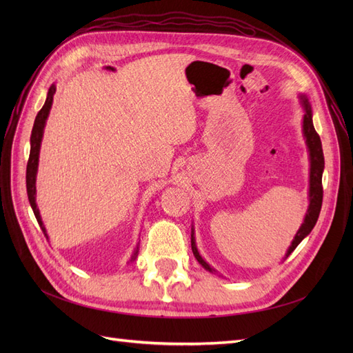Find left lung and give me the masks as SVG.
Masks as SVG:
<instances>
[{"label": "left lung", "mask_w": 353, "mask_h": 353, "mask_svg": "<svg viewBox=\"0 0 353 353\" xmlns=\"http://www.w3.org/2000/svg\"><path fill=\"white\" fill-rule=\"evenodd\" d=\"M301 100H302V104L305 108L303 125H302L303 137L306 140L307 152H309V162H311V172H309V208H307L302 227L299 228V231L296 232V236L292 241V245L288 248V250L285 253V258L297 248L299 243H301L307 236V234L312 231V228L315 227V223L318 221L319 212H321V205H323V170H324L323 145H321V140H319V135L316 134L315 128H314L311 104H309L306 95H301ZM191 249H193L196 259L203 266V268L208 270L209 272L215 271L213 268H210V265L200 256V253L197 250V245H196L193 231H191Z\"/></svg>", "instance_id": "left-lung-1"}]
</instances>
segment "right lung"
<instances>
[{
  "label": "right lung",
  "mask_w": 353,
  "mask_h": 353,
  "mask_svg": "<svg viewBox=\"0 0 353 353\" xmlns=\"http://www.w3.org/2000/svg\"><path fill=\"white\" fill-rule=\"evenodd\" d=\"M108 70H114L112 66L105 68ZM56 94V85H51L48 94H47V100L42 105V109L38 112L37 117H35V122H34V128H32V134H30V153H29V160H28V166H26V190H28V199L30 203V208L35 213V218L39 223V227L42 230V232L47 236V231L44 223H42L41 215H39V210L37 208V201H35V194H37V172H38V162H39V148H41V141H42V135H44V128H46V122H47V117L50 114V109H51V104H52V97H54ZM48 239V236H47ZM137 253H138V248L134 252L131 261H134L137 258Z\"/></svg>",
  "instance_id": "right-lung-1"
}]
</instances>
